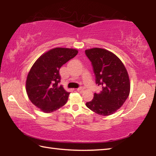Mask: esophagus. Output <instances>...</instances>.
<instances>
[{
	"mask_svg": "<svg viewBox=\"0 0 156 156\" xmlns=\"http://www.w3.org/2000/svg\"><path fill=\"white\" fill-rule=\"evenodd\" d=\"M77 91H78V92H80V93L83 92V91H84V89H83V87L78 88V89H77Z\"/></svg>",
	"mask_w": 156,
	"mask_h": 156,
	"instance_id": "obj_1",
	"label": "esophagus"
}]
</instances>
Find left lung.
I'll use <instances>...</instances> for the list:
<instances>
[{
  "mask_svg": "<svg viewBox=\"0 0 156 156\" xmlns=\"http://www.w3.org/2000/svg\"><path fill=\"white\" fill-rule=\"evenodd\" d=\"M85 55L91 62L95 83L102 87V90L95 93L93 100L86 106L100 115H112L128 98V73L120 59L108 50L95 48L86 50Z\"/></svg>",
  "mask_w": 156,
  "mask_h": 156,
  "instance_id": "left-lung-1",
  "label": "left lung"
}]
</instances>
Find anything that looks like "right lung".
I'll use <instances>...</instances> for the list:
<instances>
[{
    "label": "right lung",
    "instance_id": "right-lung-1",
    "mask_svg": "<svg viewBox=\"0 0 156 156\" xmlns=\"http://www.w3.org/2000/svg\"><path fill=\"white\" fill-rule=\"evenodd\" d=\"M78 50L56 48L41 55L31 67L26 82L27 93L34 105L44 112L55 111L68 100L61 83V67L77 55Z\"/></svg>",
    "mask_w": 156,
    "mask_h": 156
}]
</instances>
